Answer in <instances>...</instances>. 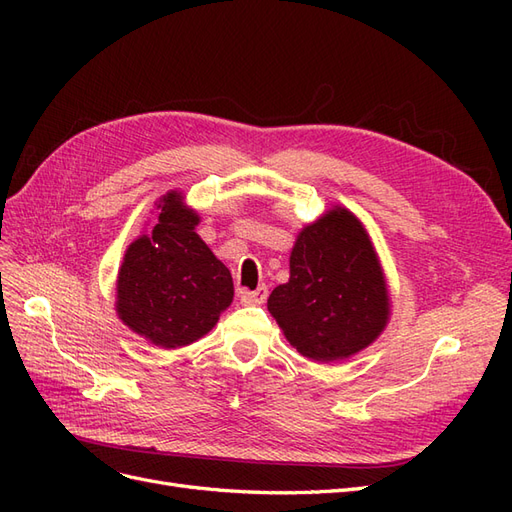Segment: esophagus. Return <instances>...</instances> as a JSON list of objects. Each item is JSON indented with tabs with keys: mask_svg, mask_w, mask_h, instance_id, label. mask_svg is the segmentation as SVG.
I'll return each instance as SVG.
<instances>
[{
	"mask_svg": "<svg viewBox=\"0 0 512 512\" xmlns=\"http://www.w3.org/2000/svg\"><path fill=\"white\" fill-rule=\"evenodd\" d=\"M269 297V288L267 286H258L256 290H245L241 292V301L245 305H262Z\"/></svg>",
	"mask_w": 512,
	"mask_h": 512,
	"instance_id": "esophagus-1",
	"label": "esophagus"
}]
</instances>
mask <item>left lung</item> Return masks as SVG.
<instances>
[{
	"label": "left lung",
	"mask_w": 512,
	"mask_h": 512,
	"mask_svg": "<svg viewBox=\"0 0 512 512\" xmlns=\"http://www.w3.org/2000/svg\"><path fill=\"white\" fill-rule=\"evenodd\" d=\"M267 307L290 346L318 363L348 359L374 342L389 322V290L354 213L335 207L299 232L290 280Z\"/></svg>",
	"instance_id": "1"
}]
</instances>
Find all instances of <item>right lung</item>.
I'll return each instance as SVG.
<instances>
[{
	"instance_id": "obj_1",
	"label": "right lung",
	"mask_w": 512,
	"mask_h": 512,
	"mask_svg": "<svg viewBox=\"0 0 512 512\" xmlns=\"http://www.w3.org/2000/svg\"><path fill=\"white\" fill-rule=\"evenodd\" d=\"M179 192L160 198L158 224L123 256L117 314L160 348H181L207 335L232 303V277L194 228L196 211Z\"/></svg>"
}]
</instances>
